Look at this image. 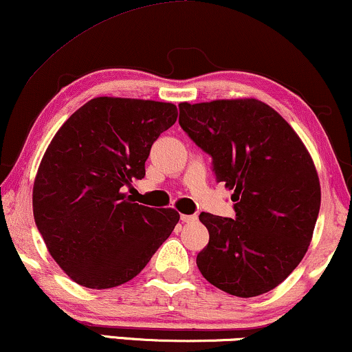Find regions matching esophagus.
<instances>
[{
    "instance_id": "esophagus-1",
    "label": "esophagus",
    "mask_w": 352,
    "mask_h": 352,
    "mask_svg": "<svg viewBox=\"0 0 352 352\" xmlns=\"http://www.w3.org/2000/svg\"><path fill=\"white\" fill-rule=\"evenodd\" d=\"M197 217L196 215H181V222L183 223H190V222H196Z\"/></svg>"
}]
</instances>
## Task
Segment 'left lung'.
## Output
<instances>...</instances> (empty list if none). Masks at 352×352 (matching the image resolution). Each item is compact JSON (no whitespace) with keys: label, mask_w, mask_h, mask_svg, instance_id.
I'll return each instance as SVG.
<instances>
[{"label":"left lung","mask_w":352,"mask_h":352,"mask_svg":"<svg viewBox=\"0 0 352 352\" xmlns=\"http://www.w3.org/2000/svg\"><path fill=\"white\" fill-rule=\"evenodd\" d=\"M179 125L212 156L236 212L235 219L199 215L210 236L199 271L230 296L269 292L298 266L314 236L322 189L309 150L279 112L254 98L181 102Z\"/></svg>","instance_id":"left-lung-1"}]
</instances>
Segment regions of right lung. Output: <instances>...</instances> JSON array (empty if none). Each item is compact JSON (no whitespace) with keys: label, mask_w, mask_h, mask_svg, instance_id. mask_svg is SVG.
Listing matches in <instances>:
<instances>
[{"label":"right lung","mask_w":352,"mask_h":352,"mask_svg":"<svg viewBox=\"0 0 352 352\" xmlns=\"http://www.w3.org/2000/svg\"><path fill=\"white\" fill-rule=\"evenodd\" d=\"M176 119L171 102L101 96L52 138L34 181V220L76 284L111 289L133 279L179 222L175 209L138 206L122 192L145 177L151 145Z\"/></svg>","instance_id":"add662e5"}]
</instances>
